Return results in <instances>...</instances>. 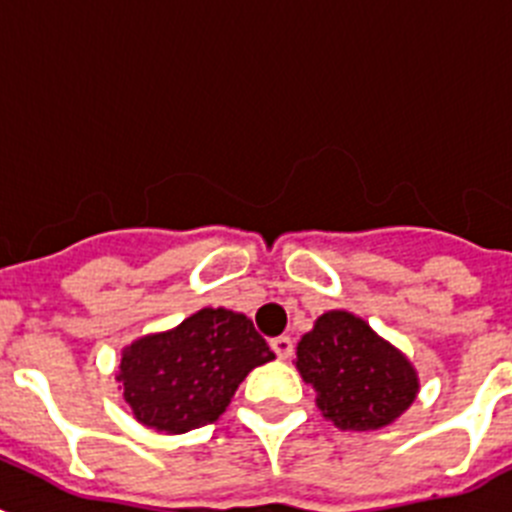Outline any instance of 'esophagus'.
Masks as SVG:
<instances>
[{"instance_id": "34e87169", "label": "esophagus", "mask_w": 512, "mask_h": 512, "mask_svg": "<svg viewBox=\"0 0 512 512\" xmlns=\"http://www.w3.org/2000/svg\"><path fill=\"white\" fill-rule=\"evenodd\" d=\"M271 351L279 356V359H289V356L295 354V341L289 336H277V338H271Z\"/></svg>"}]
</instances>
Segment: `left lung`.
<instances>
[{
	"mask_svg": "<svg viewBox=\"0 0 512 512\" xmlns=\"http://www.w3.org/2000/svg\"><path fill=\"white\" fill-rule=\"evenodd\" d=\"M297 369L318 392V408L343 431L390 425L418 395L410 361L351 312L320 315L297 346Z\"/></svg>",
	"mask_w": 512,
	"mask_h": 512,
	"instance_id": "obj_1",
	"label": "left lung"
}]
</instances>
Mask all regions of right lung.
<instances>
[{"instance_id":"obj_1","label":"right lung","mask_w":512,"mask_h":512,"mask_svg":"<svg viewBox=\"0 0 512 512\" xmlns=\"http://www.w3.org/2000/svg\"><path fill=\"white\" fill-rule=\"evenodd\" d=\"M271 359L246 315L205 307L179 328L125 348L117 379L140 423L187 433L220 418L246 374Z\"/></svg>"}]
</instances>
